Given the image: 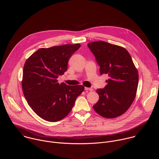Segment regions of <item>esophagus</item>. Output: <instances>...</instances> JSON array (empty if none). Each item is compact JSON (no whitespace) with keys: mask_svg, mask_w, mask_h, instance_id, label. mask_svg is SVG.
<instances>
[{"mask_svg":"<svg viewBox=\"0 0 159 159\" xmlns=\"http://www.w3.org/2000/svg\"><path fill=\"white\" fill-rule=\"evenodd\" d=\"M84 90H89V91H92V88H88V87H84Z\"/></svg>","mask_w":159,"mask_h":159,"instance_id":"obj_1","label":"esophagus"}]
</instances>
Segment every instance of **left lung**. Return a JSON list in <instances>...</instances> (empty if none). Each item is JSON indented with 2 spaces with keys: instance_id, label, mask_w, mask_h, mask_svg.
Here are the masks:
<instances>
[{
  "instance_id": "1",
  "label": "left lung",
  "mask_w": 159,
  "mask_h": 159,
  "mask_svg": "<svg viewBox=\"0 0 159 159\" xmlns=\"http://www.w3.org/2000/svg\"><path fill=\"white\" fill-rule=\"evenodd\" d=\"M100 66L101 75L109 76L104 89L97 90L99 99L93 106L107 118L123 115L133 102L138 85V72L131 56L123 47L102 41L87 44Z\"/></svg>"
}]
</instances>
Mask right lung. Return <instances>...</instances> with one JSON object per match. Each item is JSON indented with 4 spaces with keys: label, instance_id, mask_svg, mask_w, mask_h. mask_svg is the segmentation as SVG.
<instances>
[{
    "label": "right lung",
    "instance_id": "obj_1",
    "mask_svg": "<svg viewBox=\"0 0 159 159\" xmlns=\"http://www.w3.org/2000/svg\"><path fill=\"white\" fill-rule=\"evenodd\" d=\"M80 46L75 44L40 48L24 65L23 95L32 110L46 121L55 122L66 117L84 89L82 85L59 84L57 80L67 70L69 58Z\"/></svg>",
    "mask_w": 159,
    "mask_h": 159
}]
</instances>
